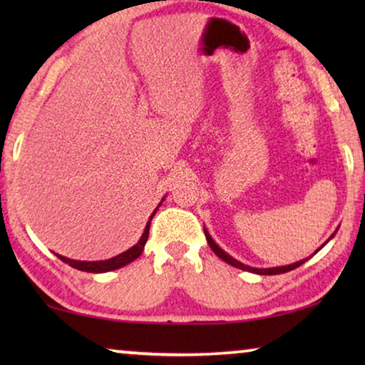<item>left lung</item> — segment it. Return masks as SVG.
<instances>
[{
  "label": "left lung",
  "mask_w": 365,
  "mask_h": 365,
  "mask_svg": "<svg viewBox=\"0 0 365 365\" xmlns=\"http://www.w3.org/2000/svg\"><path fill=\"white\" fill-rule=\"evenodd\" d=\"M336 232H337V229H336ZM336 232H334V234H332V236H331V237H329V239H327V241H326V242H324V244H322V246H321V247H319V249H317V251H316V252H314V254H317L319 251H321V249H322L324 246H326V244H327L329 241H331V239H332L334 236H336ZM204 234H206V239H207V244H209V247H211V249H212V251H214V254H216V256H217V257H221L224 262L231 264V266H234V267H237V269H242V271H249V272L259 274V276H276V274H284V272H289V271H292V269H296V267H299V266H302V264H304V262H306V261H307V259H309V257H306V259H302V261L292 262V264H289V266H281V267H269V269H257V267H251V266H246V264L239 262V261H237V259H234L232 256H229V254H227L226 251H222V249H221V247H219L216 242H214V239L211 237V234H209V232H207V229H206V227H204ZM314 254H312V256H314Z\"/></svg>",
  "instance_id": "8db88e82"
}]
</instances>
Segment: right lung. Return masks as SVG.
Instances as JSON below:
<instances>
[{"mask_svg": "<svg viewBox=\"0 0 365 365\" xmlns=\"http://www.w3.org/2000/svg\"><path fill=\"white\" fill-rule=\"evenodd\" d=\"M163 201H164V197L161 199V202L158 204V207L154 209L151 216H149V221L146 224V227H144V232H143L141 239H139V241L134 244L133 247H129L128 251L118 254V256H114L111 259H106V261H74V259L59 256V254H56V256L61 259L63 262H66L71 267L78 269V271H84V272H96V274L109 272V271H116V269H119V267L128 266L129 262H133L134 259H138L139 256H141V252L144 251V246H146V241H148V236H149V226H151L153 216L156 214V211L159 209V206L163 204Z\"/></svg>", "mask_w": 365, "mask_h": 365, "instance_id": "obj_1", "label": "right lung"}]
</instances>
